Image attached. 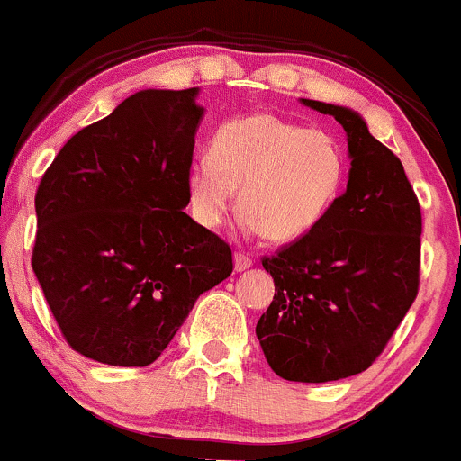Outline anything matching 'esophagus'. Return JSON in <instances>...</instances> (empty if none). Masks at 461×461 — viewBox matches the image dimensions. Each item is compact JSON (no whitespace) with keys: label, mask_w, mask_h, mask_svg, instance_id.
<instances>
[{"label":"esophagus","mask_w":461,"mask_h":461,"mask_svg":"<svg viewBox=\"0 0 461 461\" xmlns=\"http://www.w3.org/2000/svg\"><path fill=\"white\" fill-rule=\"evenodd\" d=\"M251 265H254V263H251L249 256H245L243 251H236V254H234V267H236V271L249 269Z\"/></svg>","instance_id":"esophagus-1"}]
</instances>
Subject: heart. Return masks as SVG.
I'll return each mask as SVG.
<instances>
[{
  "label": "heart",
  "mask_w": 461,
  "mask_h": 461,
  "mask_svg": "<svg viewBox=\"0 0 461 461\" xmlns=\"http://www.w3.org/2000/svg\"><path fill=\"white\" fill-rule=\"evenodd\" d=\"M345 178L347 152L331 132L260 113L218 125L210 154L187 167L185 187L207 230L225 222L239 187L247 234L292 243L327 216Z\"/></svg>",
  "instance_id": "b5f03b06"
}]
</instances>
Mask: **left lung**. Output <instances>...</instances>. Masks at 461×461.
I'll return each mask as SVG.
<instances>
[{
  "label": "left lung",
  "instance_id": "8db88e82",
  "mask_svg": "<svg viewBox=\"0 0 461 461\" xmlns=\"http://www.w3.org/2000/svg\"><path fill=\"white\" fill-rule=\"evenodd\" d=\"M303 104L345 128L351 169L327 216L263 258L276 294L256 336L276 375L331 382L369 369L413 304L422 212L400 158L360 114Z\"/></svg>",
  "mask_w": 461,
  "mask_h": 461
}]
</instances>
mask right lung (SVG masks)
<instances>
[{
    "mask_svg": "<svg viewBox=\"0 0 461 461\" xmlns=\"http://www.w3.org/2000/svg\"><path fill=\"white\" fill-rule=\"evenodd\" d=\"M198 88L141 90L79 130L37 187L32 271L66 342L101 365L148 366L231 249L185 214Z\"/></svg>",
    "mask_w": 461,
    "mask_h": 461,
    "instance_id": "add662e5",
    "label": "right lung"
}]
</instances>
